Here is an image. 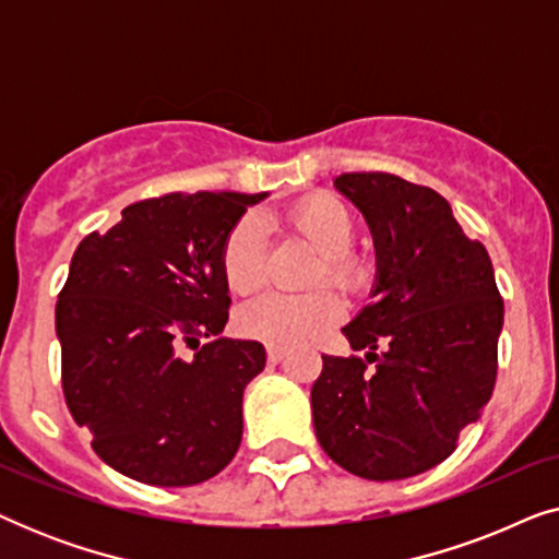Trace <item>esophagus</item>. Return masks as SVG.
Wrapping results in <instances>:
<instances>
[{
    "instance_id": "esophagus-1",
    "label": "esophagus",
    "mask_w": 559,
    "mask_h": 559,
    "mask_svg": "<svg viewBox=\"0 0 559 559\" xmlns=\"http://www.w3.org/2000/svg\"><path fill=\"white\" fill-rule=\"evenodd\" d=\"M285 354H287V348H282V346H266V358H270L272 364L282 361V358H285Z\"/></svg>"
}]
</instances>
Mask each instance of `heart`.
<instances>
[{"label": "heart", "mask_w": 559, "mask_h": 559, "mask_svg": "<svg viewBox=\"0 0 559 559\" xmlns=\"http://www.w3.org/2000/svg\"><path fill=\"white\" fill-rule=\"evenodd\" d=\"M289 231L308 243L320 257V270L341 287H350L361 277V266L348 257L356 236L350 211L331 195H316L297 203L285 213ZM266 247L262 226L254 216L241 218L231 228L224 243V277L234 293H251L264 280ZM341 302L328 287L312 289L308 295L262 293L251 297L236 312V328L247 338L270 343V346H297L316 338L338 318Z\"/></svg>", "instance_id": "heart-1"}]
</instances>
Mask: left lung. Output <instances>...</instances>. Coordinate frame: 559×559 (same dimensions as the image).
Segmentation results:
<instances>
[{"label": "left lung", "mask_w": 559, "mask_h": 559, "mask_svg": "<svg viewBox=\"0 0 559 559\" xmlns=\"http://www.w3.org/2000/svg\"><path fill=\"white\" fill-rule=\"evenodd\" d=\"M333 188L369 226L377 274L341 328L366 354L323 356L312 425L354 476L412 478L445 461L491 400L503 302L484 243L432 188L386 173H346Z\"/></svg>", "instance_id": "1"}]
</instances>
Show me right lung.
I'll list each match as a JSON object with an SVG mask.
<instances>
[{"label":"right lung","mask_w":559,"mask_h":559,"mask_svg":"<svg viewBox=\"0 0 559 559\" xmlns=\"http://www.w3.org/2000/svg\"><path fill=\"white\" fill-rule=\"evenodd\" d=\"M264 198H150L73 251L56 305L63 394L91 448L121 476L195 486L239 450L243 389L266 354L259 341L218 338L231 302L221 257ZM182 342L197 348L193 359L179 356Z\"/></svg>","instance_id":"add662e5"}]
</instances>
